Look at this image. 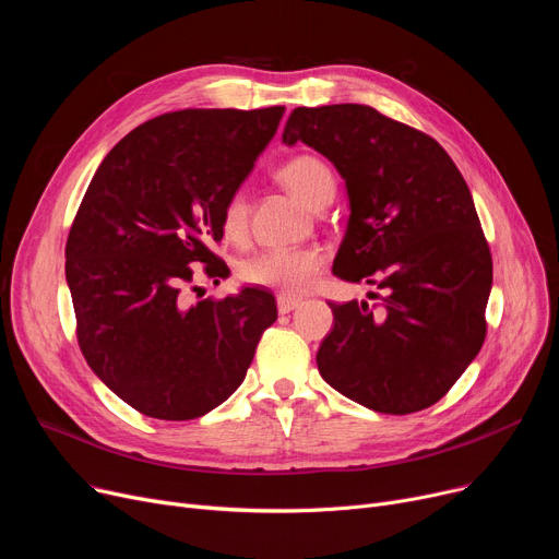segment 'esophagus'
Instances as JSON below:
<instances>
[{
  "label": "esophagus",
  "mask_w": 559,
  "mask_h": 559,
  "mask_svg": "<svg viewBox=\"0 0 559 559\" xmlns=\"http://www.w3.org/2000/svg\"><path fill=\"white\" fill-rule=\"evenodd\" d=\"M276 306H278V312H281V314H287V312H292V310L301 306V299L289 297V295H278V297H276Z\"/></svg>",
  "instance_id": "esophagus-1"
}]
</instances>
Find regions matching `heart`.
I'll return each instance as SVG.
<instances>
[{"instance_id":"obj_1","label":"heart","mask_w":559,"mask_h":559,"mask_svg":"<svg viewBox=\"0 0 559 559\" xmlns=\"http://www.w3.org/2000/svg\"><path fill=\"white\" fill-rule=\"evenodd\" d=\"M278 181L289 192H295L301 201L312 205V209H319L321 203L333 199L335 194V176L331 167L321 158L308 154L287 160L278 169ZM247 194L242 190L233 192L222 211V230L226 238H242L247 230ZM321 264H324V255L310 247L267 249L245 258L238 264V278L247 285L270 287L287 292V295H299V292H306L314 283Z\"/></svg>"}]
</instances>
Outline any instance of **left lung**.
<instances>
[{
	"mask_svg": "<svg viewBox=\"0 0 559 559\" xmlns=\"http://www.w3.org/2000/svg\"><path fill=\"white\" fill-rule=\"evenodd\" d=\"M283 142H306L346 181L350 215L333 274L383 289L380 310L329 304L321 378L376 413L430 407L487 335L491 253L460 169L437 140L362 104L299 106Z\"/></svg>",
	"mask_w": 559,
	"mask_h": 559,
	"instance_id": "left-lung-1",
	"label": "left lung"
}]
</instances>
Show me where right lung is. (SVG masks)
<instances>
[{"mask_svg": "<svg viewBox=\"0 0 559 559\" xmlns=\"http://www.w3.org/2000/svg\"><path fill=\"white\" fill-rule=\"evenodd\" d=\"M285 106L188 108L154 117L117 142L95 171L66 245L76 340L91 369L138 413L188 421L242 385L270 292L245 287L188 306L203 274L226 278L213 253L222 211L274 138ZM219 283V281H217Z\"/></svg>", "mask_w": 559, "mask_h": 559, "instance_id": "obj_1", "label": "right lung"}]
</instances>
